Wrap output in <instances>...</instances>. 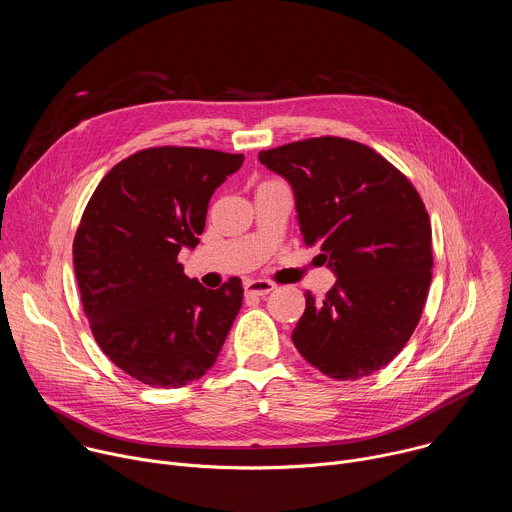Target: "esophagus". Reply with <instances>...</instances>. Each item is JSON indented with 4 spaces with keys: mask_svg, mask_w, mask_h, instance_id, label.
Here are the masks:
<instances>
[{
    "mask_svg": "<svg viewBox=\"0 0 512 512\" xmlns=\"http://www.w3.org/2000/svg\"><path fill=\"white\" fill-rule=\"evenodd\" d=\"M275 289V283L267 281V279H249L245 281V296L249 298H263Z\"/></svg>",
    "mask_w": 512,
    "mask_h": 512,
    "instance_id": "34e87169",
    "label": "esophagus"
}]
</instances>
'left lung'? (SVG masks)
Masks as SVG:
<instances>
[{
	"label": "left lung",
	"instance_id": "8db88e82",
	"mask_svg": "<svg viewBox=\"0 0 512 512\" xmlns=\"http://www.w3.org/2000/svg\"><path fill=\"white\" fill-rule=\"evenodd\" d=\"M294 190L308 247L336 283L322 302L306 291L291 334L320 373L369 377L411 338L431 283V225L413 184L358 141L314 137L259 154Z\"/></svg>",
	"mask_w": 512,
	"mask_h": 512
}]
</instances>
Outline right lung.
Instances as JSON below:
<instances>
[{
  "instance_id": "obj_1",
  "label": "right lung",
  "mask_w": 512,
  "mask_h": 512,
  "mask_svg": "<svg viewBox=\"0 0 512 512\" xmlns=\"http://www.w3.org/2000/svg\"><path fill=\"white\" fill-rule=\"evenodd\" d=\"M243 160L143 150L119 162L85 208L72 245L85 314L101 350L145 385L178 389L206 375L243 306L237 277L206 289L178 263L200 241L210 196Z\"/></svg>"
}]
</instances>
